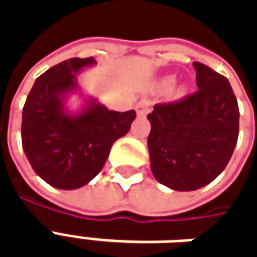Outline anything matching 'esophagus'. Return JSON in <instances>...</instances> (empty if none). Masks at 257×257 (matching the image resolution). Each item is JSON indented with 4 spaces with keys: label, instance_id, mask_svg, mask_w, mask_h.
<instances>
[{
    "label": "esophagus",
    "instance_id": "34e87169",
    "mask_svg": "<svg viewBox=\"0 0 257 257\" xmlns=\"http://www.w3.org/2000/svg\"><path fill=\"white\" fill-rule=\"evenodd\" d=\"M150 108H151V101L146 100V99L140 100L139 103L136 104V112H138V115H139V117L146 115L147 112L150 111Z\"/></svg>",
    "mask_w": 257,
    "mask_h": 257
}]
</instances>
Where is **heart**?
I'll use <instances>...</instances> for the list:
<instances>
[{"label": "heart", "instance_id": "obj_1", "mask_svg": "<svg viewBox=\"0 0 257 257\" xmlns=\"http://www.w3.org/2000/svg\"><path fill=\"white\" fill-rule=\"evenodd\" d=\"M173 81H175L173 77H168V78L164 79V85H165V86H171V85L173 84Z\"/></svg>", "mask_w": 257, "mask_h": 257}]
</instances>
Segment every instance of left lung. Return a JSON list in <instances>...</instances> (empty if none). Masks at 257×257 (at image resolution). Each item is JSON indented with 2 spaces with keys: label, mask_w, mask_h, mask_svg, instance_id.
I'll use <instances>...</instances> for the list:
<instances>
[{
  "label": "left lung",
  "mask_w": 257,
  "mask_h": 257,
  "mask_svg": "<svg viewBox=\"0 0 257 257\" xmlns=\"http://www.w3.org/2000/svg\"><path fill=\"white\" fill-rule=\"evenodd\" d=\"M193 64L198 89L158 103L147 115L153 175L178 191L215 180L230 161L239 134L238 101L228 79L204 63Z\"/></svg>",
  "instance_id": "8db88e82"
}]
</instances>
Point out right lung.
I'll list each match as a JSON object with an SVG mask.
<instances>
[{
    "label": "right lung",
    "instance_id": "right-lung-1",
    "mask_svg": "<svg viewBox=\"0 0 257 257\" xmlns=\"http://www.w3.org/2000/svg\"><path fill=\"white\" fill-rule=\"evenodd\" d=\"M93 63V58H73L51 67L36 79L23 107L26 157L34 172L56 189L89 183L136 118L135 110L114 111L95 101L77 117L63 111L64 95L75 88V73Z\"/></svg>",
    "mask_w": 257,
    "mask_h": 257
}]
</instances>
